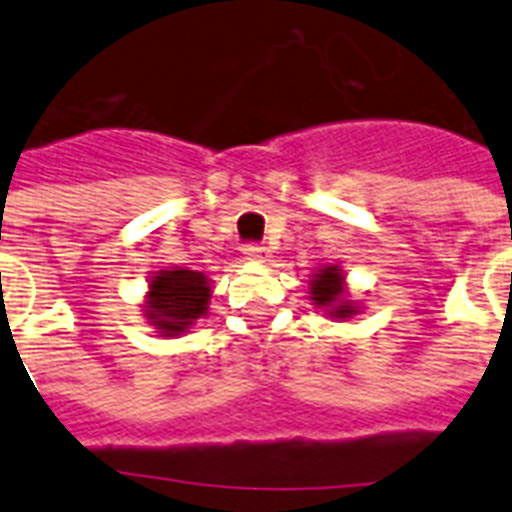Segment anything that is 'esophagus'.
Instances as JSON below:
<instances>
[{
	"mask_svg": "<svg viewBox=\"0 0 512 512\" xmlns=\"http://www.w3.org/2000/svg\"><path fill=\"white\" fill-rule=\"evenodd\" d=\"M242 252H244V257H247V260H265V257H268V249H265L263 244H257V242H247L242 247Z\"/></svg>",
	"mask_w": 512,
	"mask_h": 512,
	"instance_id": "34e87169",
	"label": "esophagus"
}]
</instances>
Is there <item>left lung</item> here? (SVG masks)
Returning a JSON list of instances; mask_svg holds the SVG:
<instances>
[{
  "mask_svg": "<svg viewBox=\"0 0 512 512\" xmlns=\"http://www.w3.org/2000/svg\"><path fill=\"white\" fill-rule=\"evenodd\" d=\"M310 294H313L315 305H323V307L336 305L339 297H342V276H339V270L323 268L321 273L313 278V289H310ZM352 313H355V307H352L350 302L334 307L336 318H347V315Z\"/></svg>",
  "mask_w": 512,
  "mask_h": 512,
  "instance_id": "obj_1",
  "label": "left lung"
}]
</instances>
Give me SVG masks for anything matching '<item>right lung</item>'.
<instances>
[{"label": "right lung", "mask_w": 512, "mask_h": 512, "mask_svg": "<svg viewBox=\"0 0 512 512\" xmlns=\"http://www.w3.org/2000/svg\"><path fill=\"white\" fill-rule=\"evenodd\" d=\"M147 315L152 326L162 331V336H173L186 331L191 321L205 315L210 286L207 278L197 270H160L149 284Z\"/></svg>", "instance_id": "add662e5"}]
</instances>
